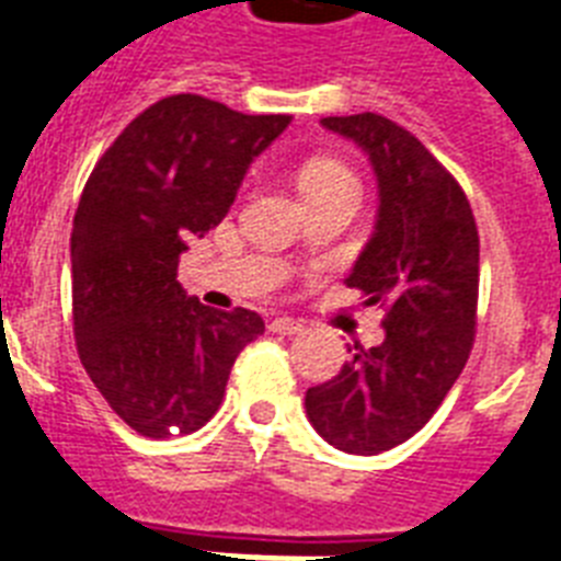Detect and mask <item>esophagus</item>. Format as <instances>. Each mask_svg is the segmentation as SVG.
I'll use <instances>...</instances> for the list:
<instances>
[{
  "mask_svg": "<svg viewBox=\"0 0 561 561\" xmlns=\"http://www.w3.org/2000/svg\"><path fill=\"white\" fill-rule=\"evenodd\" d=\"M268 330H272V333H280V335H295V333H301L304 330V324L301 321H295V318H275V321H272V324H268Z\"/></svg>",
  "mask_w": 561,
  "mask_h": 561,
  "instance_id": "34e87169",
  "label": "esophagus"
}]
</instances>
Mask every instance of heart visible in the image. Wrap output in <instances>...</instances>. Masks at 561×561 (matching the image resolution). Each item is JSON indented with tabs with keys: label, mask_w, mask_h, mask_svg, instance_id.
Masks as SVG:
<instances>
[{
	"label": "heart",
	"mask_w": 561,
	"mask_h": 561,
	"mask_svg": "<svg viewBox=\"0 0 561 561\" xmlns=\"http://www.w3.org/2000/svg\"><path fill=\"white\" fill-rule=\"evenodd\" d=\"M298 185L304 194H316V191H330V187H356V182L339 161H309L298 176Z\"/></svg>",
	"instance_id": "obj_1"
}]
</instances>
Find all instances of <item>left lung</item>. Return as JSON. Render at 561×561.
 Instances as JSON below:
<instances>
[{"label": "left lung", "instance_id": "left-lung-1", "mask_svg": "<svg viewBox=\"0 0 561 561\" xmlns=\"http://www.w3.org/2000/svg\"><path fill=\"white\" fill-rule=\"evenodd\" d=\"M367 156L376 226L347 286L382 304L385 342L358 351L304 408L347 455H379L423 428L463 370L478 309V228L449 170L400 124L362 112L321 118Z\"/></svg>", "mask_w": 561, "mask_h": 561}]
</instances>
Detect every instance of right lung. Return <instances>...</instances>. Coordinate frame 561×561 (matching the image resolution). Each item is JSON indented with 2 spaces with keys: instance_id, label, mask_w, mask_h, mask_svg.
I'll return each instance as SVG.
<instances>
[{
  "instance_id": "right-lung-1",
  "label": "right lung",
  "mask_w": 561,
  "mask_h": 561,
  "mask_svg": "<svg viewBox=\"0 0 561 561\" xmlns=\"http://www.w3.org/2000/svg\"><path fill=\"white\" fill-rule=\"evenodd\" d=\"M289 121L170 95L115 138L83 187L71 228L78 353L103 400L145 437L203 428L234 358L266 330L252 309L199 304L176 268Z\"/></svg>"
}]
</instances>
